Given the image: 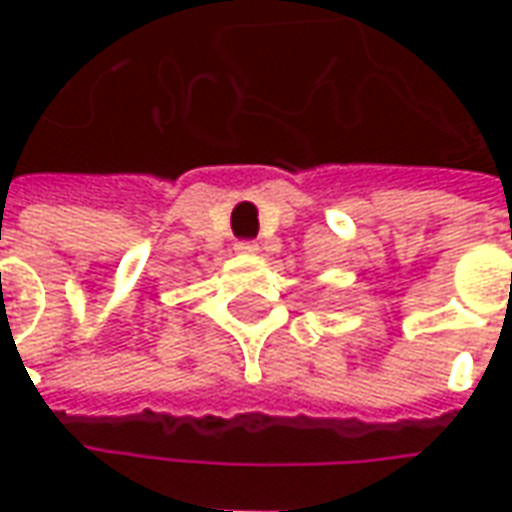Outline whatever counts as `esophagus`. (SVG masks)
<instances>
[{
  "instance_id": "1",
  "label": "esophagus",
  "mask_w": 512,
  "mask_h": 512,
  "mask_svg": "<svg viewBox=\"0 0 512 512\" xmlns=\"http://www.w3.org/2000/svg\"><path fill=\"white\" fill-rule=\"evenodd\" d=\"M235 249H238L241 255H255L257 241H238V244H235Z\"/></svg>"
}]
</instances>
